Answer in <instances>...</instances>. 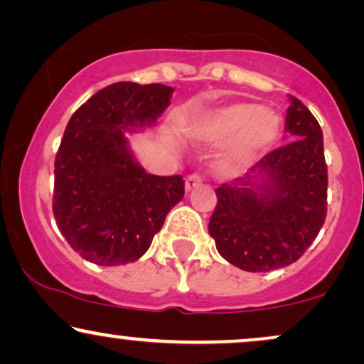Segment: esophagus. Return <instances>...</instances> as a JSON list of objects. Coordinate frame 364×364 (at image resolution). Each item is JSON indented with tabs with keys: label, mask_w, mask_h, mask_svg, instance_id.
Returning <instances> with one entry per match:
<instances>
[{
	"label": "esophagus",
	"mask_w": 364,
	"mask_h": 364,
	"mask_svg": "<svg viewBox=\"0 0 364 364\" xmlns=\"http://www.w3.org/2000/svg\"><path fill=\"white\" fill-rule=\"evenodd\" d=\"M201 185H203V178H201L200 174H190V176H188L186 181H185L186 193H190V191H193L195 188H198Z\"/></svg>",
	"instance_id": "esophagus-1"
}]
</instances>
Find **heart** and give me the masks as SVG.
Returning <instances> with one entry per match:
<instances>
[{"label":"heart","instance_id":"1","mask_svg":"<svg viewBox=\"0 0 364 364\" xmlns=\"http://www.w3.org/2000/svg\"><path fill=\"white\" fill-rule=\"evenodd\" d=\"M282 132V118L257 103L235 102L208 113L200 122L196 135L213 144L229 142L225 166L240 168L256 159L277 142Z\"/></svg>","mask_w":364,"mask_h":364}]
</instances>
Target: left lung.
I'll use <instances>...</instances> for the list:
<instances>
[{
	"instance_id": "8db88e82",
	"label": "left lung",
	"mask_w": 364,
	"mask_h": 364,
	"mask_svg": "<svg viewBox=\"0 0 364 364\" xmlns=\"http://www.w3.org/2000/svg\"><path fill=\"white\" fill-rule=\"evenodd\" d=\"M284 130L291 142L266 154L246 176L215 190L210 235L224 259L251 273L300 259L326 222L322 130L295 96H290Z\"/></svg>"
}]
</instances>
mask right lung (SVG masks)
I'll return each instance as SVG.
<instances>
[{"label": "right lung", "instance_id": "right-lung-1", "mask_svg": "<svg viewBox=\"0 0 364 364\" xmlns=\"http://www.w3.org/2000/svg\"><path fill=\"white\" fill-rule=\"evenodd\" d=\"M173 87L122 81L103 87L69 120L54 164L52 210L82 259L98 266L137 261L151 246L185 181L144 171L125 130L154 125Z\"/></svg>", "mask_w": 364, "mask_h": 364}]
</instances>
